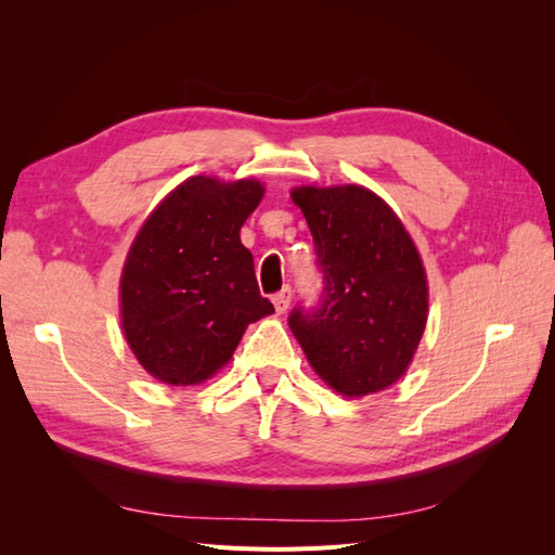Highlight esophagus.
<instances>
[{"label":"esophagus","instance_id":"34e87169","mask_svg":"<svg viewBox=\"0 0 555 555\" xmlns=\"http://www.w3.org/2000/svg\"><path fill=\"white\" fill-rule=\"evenodd\" d=\"M289 304H292V287H284L282 292H278V294L273 296V306H275V310H278L280 314L289 310Z\"/></svg>","mask_w":555,"mask_h":555}]
</instances>
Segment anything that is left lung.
Returning a JSON list of instances; mask_svg holds the SVG:
<instances>
[{
	"instance_id": "obj_1",
	"label": "left lung",
	"mask_w": 555,
	"mask_h": 555,
	"mask_svg": "<svg viewBox=\"0 0 555 555\" xmlns=\"http://www.w3.org/2000/svg\"><path fill=\"white\" fill-rule=\"evenodd\" d=\"M324 292L294 308L289 328L314 373L347 398L377 393L405 375L428 317L422 257L396 212L359 184L296 188Z\"/></svg>"
}]
</instances>
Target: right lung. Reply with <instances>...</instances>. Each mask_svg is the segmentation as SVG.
Returning a JSON list of instances; mask_svg holds the SVG:
<instances>
[{"mask_svg":"<svg viewBox=\"0 0 555 555\" xmlns=\"http://www.w3.org/2000/svg\"><path fill=\"white\" fill-rule=\"evenodd\" d=\"M263 196L257 180L194 176L147 217L120 278L125 338L164 384L212 377L247 324L275 312L259 294L241 227Z\"/></svg>","mask_w":555,"mask_h":555,"instance_id":"1","label":"right lung"}]
</instances>
